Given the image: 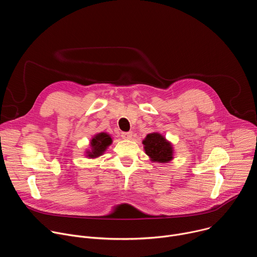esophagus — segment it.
Returning a JSON list of instances; mask_svg holds the SVG:
<instances>
[{"instance_id": "obj_1", "label": "esophagus", "mask_w": 257, "mask_h": 257, "mask_svg": "<svg viewBox=\"0 0 257 257\" xmlns=\"http://www.w3.org/2000/svg\"><path fill=\"white\" fill-rule=\"evenodd\" d=\"M121 136H122L123 139H130L132 137V132L131 131H129V132H122Z\"/></svg>"}]
</instances>
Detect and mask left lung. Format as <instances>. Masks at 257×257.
I'll return each mask as SVG.
<instances>
[{
  "instance_id": "1",
  "label": "left lung",
  "mask_w": 257,
  "mask_h": 257,
  "mask_svg": "<svg viewBox=\"0 0 257 257\" xmlns=\"http://www.w3.org/2000/svg\"><path fill=\"white\" fill-rule=\"evenodd\" d=\"M145 153L152 158L153 161L166 163L172 160V146L159 133H151L143 140Z\"/></svg>"
}]
</instances>
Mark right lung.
I'll use <instances>...</instances> for the list:
<instances>
[{
	"label": "right lung",
	"instance_id": "add662e5",
	"mask_svg": "<svg viewBox=\"0 0 257 257\" xmlns=\"http://www.w3.org/2000/svg\"><path fill=\"white\" fill-rule=\"evenodd\" d=\"M112 143V139L105 133H99L91 140L92 151L88 153L89 158L99 157L107 148V145Z\"/></svg>",
	"mask_w": 257,
	"mask_h": 257
}]
</instances>
